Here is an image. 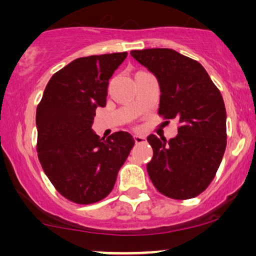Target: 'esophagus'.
I'll list each match as a JSON object with an SVG mask.
<instances>
[{"label":"esophagus","mask_w":256,"mask_h":256,"mask_svg":"<svg viewBox=\"0 0 256 256\" xmlns=\"http://www.w3.org/2000/svg\"><path fill=\"white\" fill-rule=\"evenodd\" d=\"M134 140L135 142L138 143V144H140V143H143L146 141V136H141V135H135L134 136Z\"/></svg>","instance_id":"1"}]
</instances>
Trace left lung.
I'll return each instance as SVG.
<instances>
[{
    "label": "left lung",
    "mask_w": 256,
    "mask_h": 256,
    "mask_svg": "<svg viewBox=\"0 0 256 256\" xmlns=\"http://www.w3.org/2000/svg\"><path fill=\"white\" fill-rule=\"evenodd\" d=\"M132 57L156 76L160 88L158 115L176 118V138L149 135L154 155L146 171L158 192L190 199L206 190L226 149V110L220 90L197 60L171 48H146Z\"/></svg>",
    "instance_id": "left-lung-1"
}]
</instances>
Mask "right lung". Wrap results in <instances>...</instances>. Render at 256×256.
<instances>
[{
	"mask_svg": "<svg viewBox=\"0 0 256 256\" xmlns=\"http://www.w3.org/2000/svg\"><path fill=\"white\" fill-rule=\"evenodd\" d=\"M127 52L76 59L51 76L37 106V154L62 197L93 204L113 190L135 144L126 132L100 138L92 130L98 107L106 106L108 80Z\"/></svg>",
	"mask_w": 256,
	"mask_h": 256,
	"instance_id": "obj_1",
	"label": "right lung"
}]
</instances>
